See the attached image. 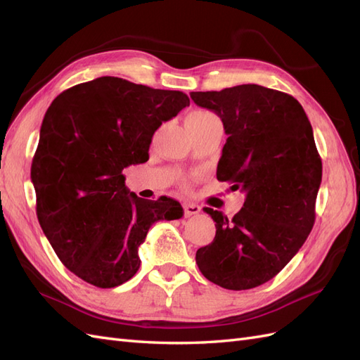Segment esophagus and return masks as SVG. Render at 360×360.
Listing matches in <instances>:
<instances>
[{"label":"esophagus","instance_id":"34e87169","mask_svg":"<svg viewBox=\"0 0 360 360\" xmlns=\"http://www.w3.org/2000/svg\"><path fill=\"white\" fill-rule=\"evenodd\" d=\"M183 209H184V216L186 217L195 216L201 212V207L198 204H193V202H184Z\"/></svg>","mask_w":360,"mask_h":360}]
</instances>
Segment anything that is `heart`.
Masks as SVG:
<instances>
[{
    "instance_id": "heart-1",
    "label": "heart",
    "mask_w": 360,
    "mask_h": 360,
    "mask_svg": "<svg viewBox=\"0 0 360 360\" xmlns=\"http://www.w3.org/2000/svg\"><path fill=\"white\" fill-rule=\"evenodd\" d=\"M214 117L212 112H207V111H195L192 114L188 115L186 122H202V120H207V118H212Z\"/></svg>"
}]
</instances>
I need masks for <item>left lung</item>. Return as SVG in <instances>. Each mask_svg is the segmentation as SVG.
<instances>
[{
  "mask_svg": "<svg viewBox=\"0 0 360 360\" xmlns=\"http://www.w3.org/2000/svg\"><path fill=\"white\" fill-rule=\"evenodd\" d=\"M191 99L219 115L228 135L217 180L246 193L233 219L205 207L216 236L195 259L216 285L255 288L288 264L314 226L323 167L312 126L292 96L257 84Z\"/></svg>",
  "mask_w": 360,
  "mask_h": 360,
  "instance_id": "8db88e82",
  "label": "left lung"
}]
</instances>
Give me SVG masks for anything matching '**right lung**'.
Returning a JSON list of instances; mask_svg holds the SVG:
<instances>
[{"mask_svg": "<svg viewBox=\"0 0 360 360\" xmlns=\"http://www.w3.org/2000/svg\"><path fill=\"white\" fill-rule=\"evenodd\" d=\"M189 103L181 91L102 76L63 91L48 108L31 163L37 217L61 263L89 284L129 281L150 226L183 216L171 198L129 192L123 169L147 162L156 130Z\"/></svg>", "mask_w": 360, "mask_h": 360, "instance_id": "1", "label": "right lung"}]
</instances>
